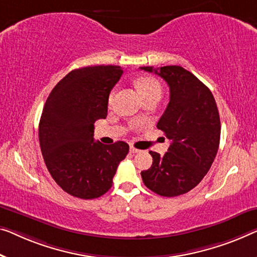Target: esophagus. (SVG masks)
Listing matches in <instances>:
<instances>
[{
	"instance_id": "1",
	"label": "esophagus",
	"mask_w": 257,
	"mask_h": 257,
	"mask_svg": "<svg viewBox=\"0 0 257 257\" xmlns=\"http://www.w3.org/2000/svg\"><path fill=\"white\" fill-rule=\"evenodd\" d=\"M130 152H132V153H137V152H140V150H139V149L134 148V147H130Z\"/></svg>"
}]
</instances>
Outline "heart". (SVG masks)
I'll return each instance as SVG.
<instances>
[{
    "instance_id": "1",
    "label": "heart",
    "mask_w": 257,
    "mask_h": 257,
    "mask_svg": "<svg viewBox=\"0 0 257 257\" xmlns=\"http://www.w3.org/2000/svg\"><path fill=\"white\" fill-rule=\"evenodd\" d=\"M135 85L144 99L150 98L152 95H159L160 97V94H162V85H160L158 80L151 77V76H142V77H139L135 80ZM114 95H115V92L110 91L108 95L109 106L113 105Z\"/></svg>"
}]
</instances>
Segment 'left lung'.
<instances>
[{
	"label": "left lung",
	"mask_w": 257,
	"mask_h": 257,
	"mask_svg": "<svg viewBox=\"0 0 257 257\" xmlns=\"http://www.w3.org/2000/svg\"><path fill=\"white\" fill-rule=\"evenodd\" d=\"M142 70L159 75L170 86V102L157 123L171 141L164 156L150 151L152 165L141 175L153 193L174 197L188 193L205 177L217 155L220 118L211 91L180 66Z\"/></svg>",
	"instance_id": "left-lung-1"
}]
</instances>
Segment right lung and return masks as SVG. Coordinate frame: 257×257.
<instances>
[{"instance_id": "obj_1", "label": "right lung", "mask_w": 257, "mask_h": 257, "mask_svg": "<svg viewBox=\"0 0 257 257\" xmlns=\"http://www.w3.org/2000/svg\"><path fill=\"white\" fill-rule=\"evenodd\" d=\"M123 70L117 66L75 69L48 95L39 123L40 149L54 181L71 196L92 200L110 189L129 145L94 142V122L107 116L108 95Z\"/></svg>"}]
</instances>
